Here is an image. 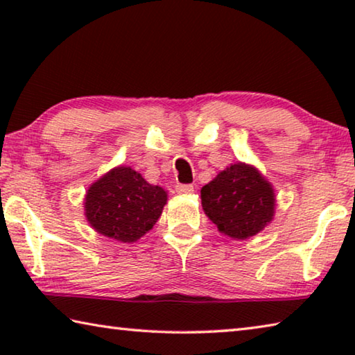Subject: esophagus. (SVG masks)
<instances>
[{"instance_id":"34e87169","label":"esophagus","mask_w":355,"mask_h":355,"mask_svg":"<svg viewBox=\"0 0 355 355\" xmlns=\"http://www.w3.org/2000/svg\"><path fill=\"white\" fill-rule=\"evenodd\" d=\"M175 191L178 192V194H192V192H194V186H192V184H182V183H178V184L175 186Z\"/></svg>"}]
</instances>
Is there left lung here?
Segmentation results:
<instances>
[{"instance_id":"obj_1","label":"left lung","mask_w":355,"mask_h":355,"mask_svg":"<svg viewBox=\"0 0 355 355\" xmlns=\"http://www.w3.org/2000/svg\"><path fill=\"white\" fill-rule=\"evenodd\" d=\"M205 214L230 238L245 239L263 230L274 216V189L257 169L232 164L200 191Z\"/></svg>"}]
</instances>
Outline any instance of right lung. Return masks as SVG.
Masks as SVG:
<instances>
[{"label": "right lung", "instance_id": "right-lung-1", "mask_svg": "<svg viewBox=\"0 0 355 355\" xmlns=\"http://www.w3.org/2000/svg\"><path fill=\"white\" fill-rule=\"evenodd\" d=\"M167 194L130 167H116L95 182L86 196V218L95 230L122 243L146 235L159 219Z\"/></svg>", "mask_w": 355, "mask_h": 355}]
</instances>
